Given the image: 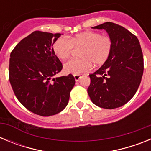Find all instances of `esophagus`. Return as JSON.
Wrapping results in <instances>:
<instances>
[{"label": "esophagus", "instance_id": "obj_1", "mask_svg": "<svg viewBox=\"0 0 151 151\" xmlns=\"http://www.w3.org/2000/svg\"><path fill=\"white\" fill-rule=\"evenodd\" d=\"M74 78H75V80H76V82H78V80L80 79V78H81V76H80V75H75Z\"/></svg>", "mask_w": 151, "mask_h": 151}]
</instances>
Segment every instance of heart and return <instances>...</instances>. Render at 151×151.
<instances>
[{"instance_id":"b5f03b06","label":"heart","mask_w":151,"mask_h":151,"mask_svg":"<svg viewBox=\"0 0 151 151\" xmlns=\"http://www.w3.org/2000/svg\"><path fill=\"white\" fill-rule=\"evenodd\" d=\"M74 47H82L81 59H73L64 64L63 70L67 74L80 75L87 73L94 66H101L107 61L113 48V41L108 35L97 32L86 31L69 38L60 37L55 40L52 48L59 59L64 60L70 56Z\"/></svg>"}]
</instances>
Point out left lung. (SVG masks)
<instances>
[{
	"instance_id": "left-lung-1",
	"label": "left lung",
	"mask_w": 151,
	"mask_h": 151,
	"mask_svg": "<svg viewBox=\"0 0 151 151\" xmlns=\"http://www.w3.org/2000/svg\"><path fill=\"white\" fill-rule=\"evenodd\" d=\"M92 28L106 30L113 41V48L107 61L89 75L88 94L97 106L120 107L135 94L143 76L144 58L139 41L127 29L113 22Z\"/></svg>"
}]
</instances>
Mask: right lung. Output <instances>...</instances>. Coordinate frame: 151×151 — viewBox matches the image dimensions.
<instances>
[{"label": "right lung", "mask_w": 151, "mask_h": 151, "mask_svg": "<svg viewBox=\"0 0 151 151\" xmlns=\"http://www.w3.org/2000/svg\"><path fill=\"white\" fill-rule=\"evenodd\" d=\"M60 35L35 31L10 54L9 79L13 92L27 110L41 116L62 111L76 83L72 74L51 79L63 69L52 48Z\"/></svg>", "instance_id": "right-lung-1"}]
</instances>
